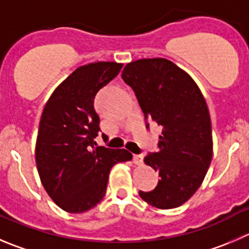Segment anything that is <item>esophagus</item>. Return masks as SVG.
Masks as SVG:
<instances>
[{"mask_svg": "<svg viewBox=\"0 0 249 249\" xmlns=\"http://www.w3.org/2000/svg\"><path fill=\"white\" fill-rule=\"evenodd\" d=\"M143 154H136V155H133V162L136 165H143Z\"/></svg>", "mask_w": 249, "mask_h": 249, "instance_id": "34e87169", "label": "esophagus"}]
</instances>
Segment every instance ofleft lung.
I'll list each match as a JSON object with an SVG mask.
<instances>
[{
  "label": "left lung",
  "mask_w": 249,
  "mask_h": 249,
  "mask_svg": "<svg viewBox=\"0 0 249 249\" xmlns=\"http://www.w3.org/2000/svg\"><path fill=\"white\" fill-rule=\"evenodd\" d=\"M122 79L133 89L149 124L161 127L159 151L144 162L159 172L155 189L139 191L144 202L159 209L186 203L202 184L213 158V136L207 103L197 83L166 58L127 63Z\"/></svg>",
  "instance_id": "left-lung-1"
}]
</instances>
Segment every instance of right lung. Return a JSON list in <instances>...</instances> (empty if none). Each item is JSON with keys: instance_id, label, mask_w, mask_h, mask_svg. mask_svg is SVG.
<instances>
[{"instance_id": "add662e5", "label": "right lung", "mask_w": 249, "mask_h": 249, "mask_svg": "<svg viewBox=\"0 0 249 249\" xmlns=\"http://www.w3.org/2000/svg\"><path fill=\"white\" fill-rule=\"evenodd\" d=\"M122 66H80L56 88L42 111L35 146L37 172L50 198L65 212L79 214L95 207L106 193L111 167L132 160L126 149L94 142L100 131L94 98Z\"/></svg>"}]
</instances>
